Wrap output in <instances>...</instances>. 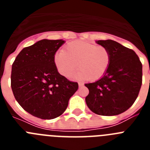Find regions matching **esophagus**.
<instances>
[{"label":"esophagus","mask_w":150,"mask_h":150,"mask_svg":"<svg viewBox=\"0 0 150 150\" xmlns=\"http://www.w3.org/2000/svg\"><path fill=\"white\" fill-rule=\"evenodd\" d=\"M78 84H79V86H82L83 85V83H81V82H79V83H78Z\"/></svg>","instance_id":"esophagus-1"}]
</instances>
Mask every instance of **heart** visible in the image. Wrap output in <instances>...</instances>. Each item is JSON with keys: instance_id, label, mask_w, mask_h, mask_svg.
<instances>
[{"instance_id": "1", "label": "heart", "mask_w": 150, "mask_h": 150, "mask_svg": "<svg viewBox=\"0 0 150 150\" xmlns=\"http://www.w3.org/2000/svg\"><path fill=\"white\" fill-rule=\"evenodd\" d=\"M54 61L62 76H72L78 64L79 78L97 80L107 72L110 64L111 53L104 46L76 41L67 45L64 51L57 52Z\"/></svg>"}]
</instances>
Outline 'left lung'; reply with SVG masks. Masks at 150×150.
<instances>
[{
    "mask_svg": "<svg viewBox=\"0 0 150 150\" xmlns=\"http://www.w3.org/2000/svg\"><path fill=\"white\" fill-rule=\"evenodd\" d=\"M110 50L111 62L98 81L86 83L89 93L86 102L100 116H116L132 107L142 85V63L134 50L112 40L96 41Z\"/></svg>",
    "mask_w": 150,
    "mask_h": 150,
    "instance_id": "left-lung-1",
    "label": "left lung"
}]
</instances>
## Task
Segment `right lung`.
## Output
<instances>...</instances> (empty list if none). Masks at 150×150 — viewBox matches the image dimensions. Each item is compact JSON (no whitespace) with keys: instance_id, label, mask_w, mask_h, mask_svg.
Segmentation results:
<instances>
[{"instance_id":"1","label":"right lung","mask_w":150,"mask_h":150,"mask_svg":"<svg viewBox=\"0 0 150 150\" xmlns=\"http://www.w3.org/2000/svg\"><path fill=\"white\" fill-rule=\"evenodd\" d=\"M62 40H41L24 48L12 65L11 88L19 105L32 116L52 120L67 109L78 83L58 72L55 54Z\"/></svg>"}]
</instances>
